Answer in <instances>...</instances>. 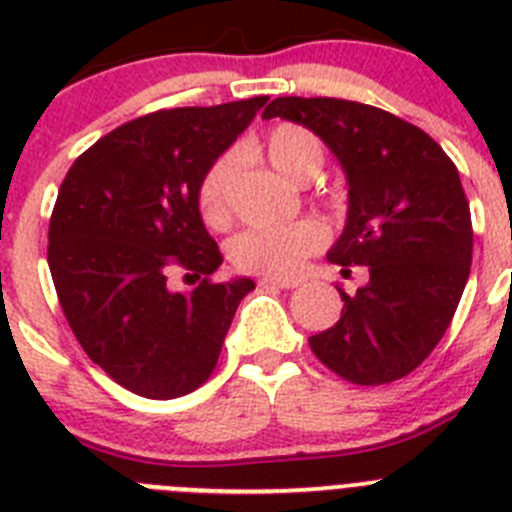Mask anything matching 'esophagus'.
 <instances>
[{
	"mask_svg": "<svg viewBox=\"0 0 512 512\" xmlns=\"http://www.w3.org/2000/svg\"><path fill=\"white\" fill-rule=\"evenodd\" d=\"M261 287H282V289H295L300 287V279H284V277H261Z\"/></svg>",
	"mask_w": 512,
	"mask_h": 512,
	"instance_id": "obj_1",
	"label": "esophagus"
}]
</instances>
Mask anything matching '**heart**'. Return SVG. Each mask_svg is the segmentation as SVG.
Returning a JSON list of instances; mask_svg holds the SVG:
<instances>
[{
	"mask_svg": "<svg viewBox=\"0 0 512 512\" xmlns=\"http://www.w3.org/2000/svg\"><path fill=\"white\" fill-rule=\"evenodd\" d=\"M266 161L287 182H310L323 166V143L312 130L284 122L266 135ZM233 176V158H217L202 174L197 187V207L210 228H225L230 223L228 184ZM323 243V230L315 223L253 225L230 241V259L238 269L289 277L300 269L302 259Z\"/></svg>",
	"mask_w": 512,
	"mask_h": 512,
	"instance_id": "obj_1",
	"label": "heart"
}]
</instances>
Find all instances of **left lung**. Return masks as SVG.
I'll return each instance as SVG.
<instances>
[{"label":"left lung","mask_w":512,"mask_h":512,"mask_svg":"<svg viewBox=\"0 0 512 512\" xmlns=\"http://www.w3.org/2000/svg\"><path fill=\"white\" fill-rule=\"evenodd\" d=\"M261 117L297 122L336 156L348 210L328 261L369 269L356 295L338 284L341 320L310 336V348L354 384L405 377L443 338L472 266V215L454 161L431 135L372 104L279 97Z\"/></svg>","instance_id":"obj_1"}]
</instances>
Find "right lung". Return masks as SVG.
<instances>
[{"mask_svg": "<svg viewBox=\"0 0 512 512\" xmlns=\"http://www.w3.org/2000/svg\"><path fill=\"white\" fill-rule=\"evenodd\" d=\"M266 99L125 122L81 153L58 189L48 266L63 315L89 359L135 395L197 390L256 287L248 277L207 282L223 256L202 223L197 187ZM174 268L206 279L171 290Z\"/></svg>", "mask_w": 512, "mask_h": 512, "instance_id": "1", "label": "right lung"}]
</instances>
